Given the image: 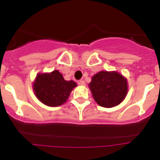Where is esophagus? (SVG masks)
Masks as SVG:
<instances>
[{
	"mask_svg": "<svg viewBox=\"0 0 160 160\" xmlns=\"http://www.w3.org/2000/svg\"><path fill=\"white\" fill-rule=\"evenodd\" d=\"M78 85H80V86H85V85H86V83H85V82L83 81V80H79V81L78 82Z\"/></svg>",
	"mask_w": 160,
	"mask_h": 160,
	"instance_id": "esophagus-1",
	"label": "esophagus"
}]
</instances>
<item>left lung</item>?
Returning a JSON list of instances; mask_svg holds the SVG:
<instances>
[{"label":"left lung","mask_w":160,"mask_h":160,"mask_svg":"<svg viewBox=\"0 0 160 160\" xmlns=\"http://www.w3.org/2000/svg\"><path fill=\"white\" fill-rule=\"evenodd\" d=\"M88 86L94 101L106 108L119 105L128 92V80L117 71L98 72Z\"/></svg>","instance_id":"left-lung-1"}]
</instances>
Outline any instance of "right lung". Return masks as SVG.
Segmentation results:
<instances>
[{
	"label": "right lung",
	"instance_id": "obj_1",
	"mask_svg": "<svg viewBox=\"0 0 160 160\" xmlns=\"http://www.w3.org/2000/svg\"><path fill=\"white\" fill-rule=\"evenodd\" d=\"M76 87L75 82L66 81L62 74L57 70L50 73H38L32 82V90L38 99L52 107L64 104Z\"/></svg>",
	"mask_w": 160,
	"mask_h": 160
}]
</instances>
